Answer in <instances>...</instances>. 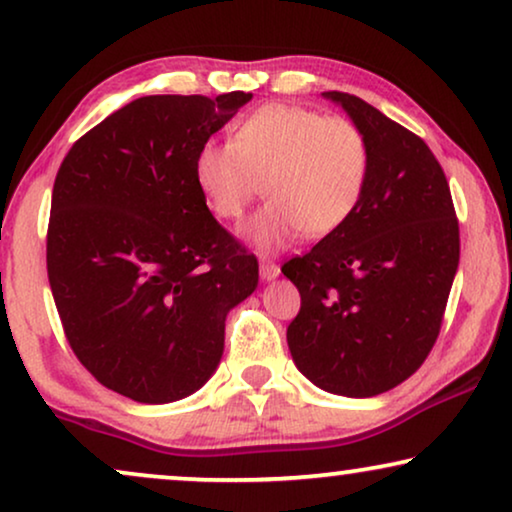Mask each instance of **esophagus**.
Listing matches in <instances>:
<instances>
[{"label": "esophagus", "mask_w": 512, "mask_h": 512, "mask_svg": "<svg viewBox=\"0 0 512 512\" xmlns=\"http://www.w3.org/2000/svg\"><path fill=\"white\" fill-rule=\"evenodd\" d=\"M279 275V265L275 261H261V277L275 279Z\"/></svg>", "instance_id": "esophagus-1"}]
</instances>
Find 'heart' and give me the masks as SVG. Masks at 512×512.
<instances>
[{
    "mask_svg": "<svg viewBox=\"0 0 512 512\" xmlns=\"http://www.w3.org/2000/svg\"><path fill=\"white\" fill-rule=\"evenodd\" d=\"M368 177L370 144L352 118L282 102L254 109L233 142L209 139L195 156V179L221 219L240 221L263 181L270 200L251 223L263 249L298 233H335L359 207Z\"/></svg>",
    "mask_w": 512,
    "mask_h": 512,
    "instance_id": "b5f03b06",
    "label": "heart"
}]
</instances>
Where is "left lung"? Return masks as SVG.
I'll return each mask as SVG.
<instances>
[{
	"label": "left lung",
	"mask_w": 512,
	"mask_h": 512,
	"mask_svg": "<svg viewBox=\"0 0 512 512\" xmlns=\"http://www.w3.org/2000/svg\"><path fill=\"white\" fill-rule=\"evenodd\" d=\"M324 95L368 137L370 177L354 214L282 265L300 293L286 340L307 380L368 398L408 380L436 345L459 265V221L422 137L361 97Z\"/></svg>",
	"instance_id": "1"
}]
</instances>
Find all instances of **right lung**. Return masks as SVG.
Here are the masks:
<instances>
[{
  "label": "right lung",
  "instance_id": "1",
  "mask_svg": "<svg viewBox=\"0 0 512 512\" xmlns=\"http://www.w3.org/2000/svg\"><path fill=\"white\" fill-rule=\"evenodd\" d=\"M251 93L146 95L97 123L53 184L46 268L67 342L104 387L179 401L209 380L258 261L209 212L198 149Z\"/></svg>",
  "mask_w": 512,
  "mask_h": 512
}]
</instances>
